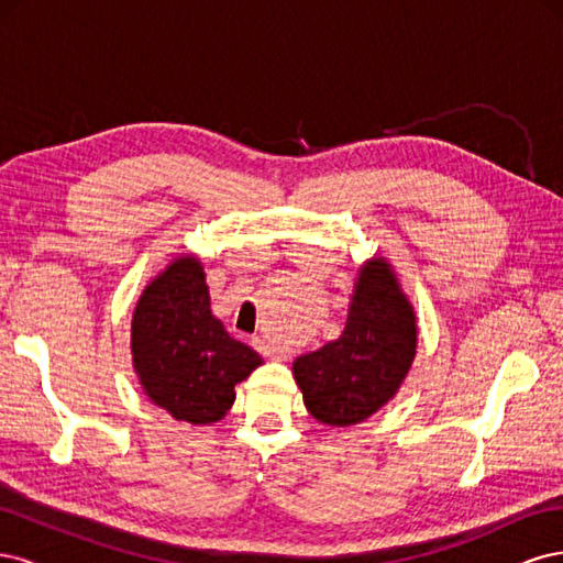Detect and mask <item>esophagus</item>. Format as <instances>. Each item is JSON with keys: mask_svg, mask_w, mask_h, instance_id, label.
I'll return each mask as SVG.
<instances>
[{"mask_svg": "<svg viewBox=\"0 0 563 563\" xmlns=\"http://www.w3.org/2000/svg\"><path fill=\"white\" fill-rule=\"evenodd\" d=\"M253 347L258 350L263 356H267V360H272V362H286L288 360V352L284 347H277L275 343H269L267 338H255L253 340Z\"/></svg>", "mask_w": 563, "mask_h": 563, "instance_id": "34e87169", "label": "esophagus"}]
</instances>
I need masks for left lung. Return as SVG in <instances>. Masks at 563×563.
Returning a JSON list of instances; mask_svg holds the SVG:
<instances>
[{"mask_svg":"<svg viewBox=\"0 0 563 563\" xmlns=\"http://www.w3.org/2000/svg\"><path fill=\"white\" fill-rule=\"evenodd\" d=\"M418 317L395 267L373 255L354 282L347 323L338 340L294 362L312 418L333 428L364 422L397 397L413 366Z\"/></svg>","mask_w":563,"mask_h":563,"instance_id":"8db88e82","label":"left lung"}]
</instances>
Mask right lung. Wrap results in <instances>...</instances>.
<instances>
[{
	"label": "right lung",
	"instance_id": "obj_1",
	"mask_svg": "<svg viewBox=\"0 0 563 563\" xmlns=\"http://www.w3.org/2000/svg\"><path fill=\"white\" fill-rule=\"evenodd\" d=\"M133 371L147 399L180 422L211 424L234 404V385L263 364L211 312L203 265L180 253L152 279L131 319Z\"/></svg>",
	"mask_w": 563,
	"mask_h": 563
}]
</instances>
